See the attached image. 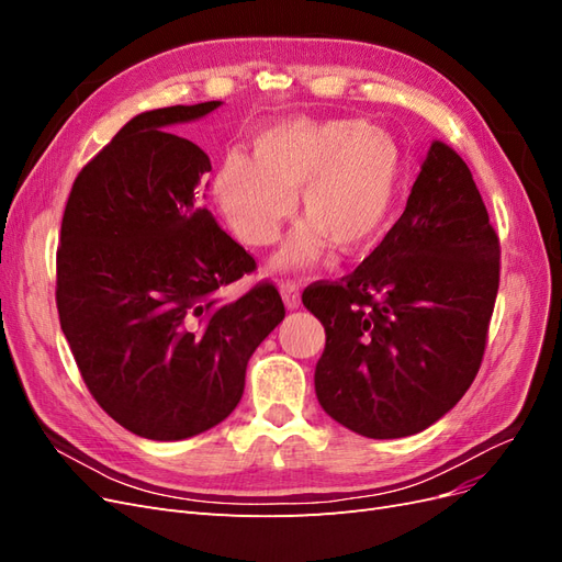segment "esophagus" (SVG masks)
Segmentation results:
<instances>
[{
	"instance_id": "34e87169",
	"label": "esophagus",
	"mask_w": 562,
	"mask_h": 562,
	"mask_svg": "<svg viewBox=\"0 0 562 562\" xmlns=\"http://www.w3.org/2000/svg\"><path fill=\"white\" fill-rule=\"evenodd\" d=\"M279 291L283 295V302H285L288 310H297L300 307V285L295 281H291V279L281 281L279 283Z\"/></svg>"
}]
</instances>
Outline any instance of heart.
<instances>
[{
	"label": "heart",
	"mask_w": 562,
	"mask_h": 562,
	"mask_svg": "<svg viewBox=\"0 0 562 562\" xmlns=\"http://www.w3.org/2000/svg\"><path fill=\"white\" fill-rule=\"evenodd\" d=\"M250 151L252 159L232 151L220 161L215 203L244 244L267 246L300 194L307 225L279 265H307L328 244L356 252L386 229L401 184V151L389 133L361 119L291 122L260 131Z\"/></svg>",
	"instance_id": "heart-1"
}]
</instances>
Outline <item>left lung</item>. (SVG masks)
I'll return each mask as SVG.
<instances>
[{
  "mask_svg": "<svg viewBox=\"0 0 562 562\" xmlns=\"http://www.w3.org/2000/svg\"><path fill=\"white\" fill-rule=\"evenodd\" d=\"M499 252L469 166L434 143L382 244L351 274L304 288L326 328L314 375L323 411L368 438L443 417L481 370Z\"/></svg>",
  "mask_w": 562,
  "mask_h": 562,
  "instance_id": "8db88e82",
  "label": "left lung"
}]
</instances>
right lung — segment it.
<instances>
[{
  "label": "right lung",
  "instance_id": "right-lung-1",
  "mask_svg": "<svg viewBox=\"0 0 562 562\" xmlns=\"http://www.w3.org/2000/svg\"><path fill=\"white\" fill-rule=\"evenodd\" d=\"M220 100L143 112L81 168L60 225V328L95 403L135 436L180 440L241 401L252 351L285 316L271 281L217 291L258 269L203 209L211 161L166 126Z\"/></svg>",
  "mask_w": 562,
  "mask_h": 562
}]
</instances>
